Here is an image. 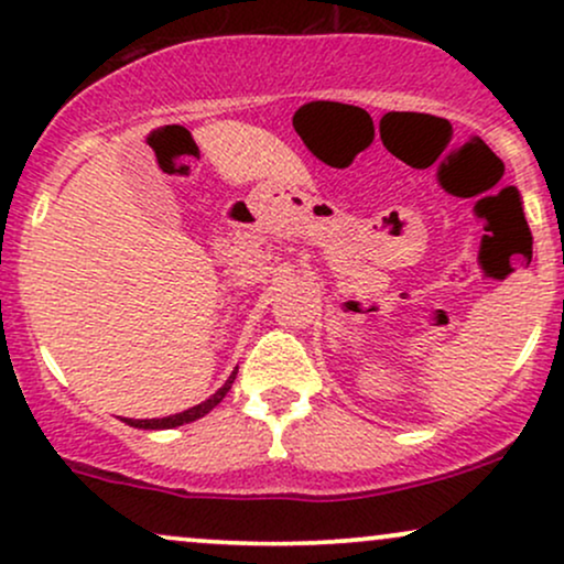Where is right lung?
<instances>
[{
    "label": "right lung",
    "instance_id": "add662e5",
    "mask_svg": "<svg viewBox=\"0 0 564 564\" xmlns=\"http://www.w3.org/2000/svg\"><path fill=\"white\" fill-rule=\"evenodd\" d=\"M235 377H237V369H235V372L229 375V380L224 382V386L218 388L214 395H210V399H205L203 403H197V406L187 409V412H178V414L163 416V420H126V425L139 427V430H171V427L187 425V422L200 420V416H205V414L210 412V409H214V406H218V403H221L224 395L229 393V388H231V382H235Z\"/></svg>",
    "mask_w": 564,
    "mask_h": 564
}]
</instances>
